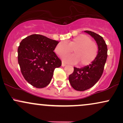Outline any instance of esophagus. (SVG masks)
I'll list each match as a JSON object with an SVG mask.
<instances>
[{"label":"esophagus","mask_w":123,"mask_h":123,"mask_svg":"<svg viewBox=\"0 0 123 123\" xmlns=\"http://www.w3.org/2000/svg\"><path fill=\"white\" fill-rule=\"evenodd\" d=\"M66 65V63H65L64 62H62V66H65Z\"/></svg>","instance_id":"1"}]
</instances>
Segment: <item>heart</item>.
I'll use <instances>...</instances> for the list:
<instances>
[{"mask_svg":"<svg viewBox=\"0 0 123 123\" xmlns=\"http://www.w3.org/2000/svg\"><path fill=\"white\" fill-rule=\"evenodd\" d=\"M74 54L63 57L65 62L71 64L80 63V66L90 65L95 60L98 53L97 44L86 35H80L73 38L68 43L60 42L55 48V52L60 56L70 53Z\"/></svg>","mask_w":123,"mask_h":123,"instance_id":"b5f03b06","label":"heart"}]
</instances>
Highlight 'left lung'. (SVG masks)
Listing matches in <instances>:
<instances>
[{
    "instance_id": "1",
    "label": "left lung",
    "mask_w": 123,
    "mask_h": 123,
    "mask_svg": "<svg viewBox=\"0 0 123 123\" xmlns=\"http://www.w3.org/2000/svg\"><path fill=\"white\" fill-rule=\"evenodd\" d=\"M84 32L95 39L98 44V53L92 63L81 68L74 67V71L69 76V81L72 87L80 91L91 88L99 80L104 72L108 57L107 45L102 36L91 31H85Z\"/></svg>"
}]
</instances>
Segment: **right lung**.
<instances>
[{
  "label": "right lung",
  "mask_w": 123,
  "mask_h": 123,
  "mask_svg": "<svg viewBox=\"0 0 123 123\" xmlns=\"http://www.w3.org/2000/svg\"><path fill=\"white\" fill-rule=\"evenodd\" d=\"M59 42L41 35L33 34L21 42L18 61L24 77L29 84L41 88L50 84L54 71L61 61L53 51Z\"/></svg>",
  "instance_id": "1"
}]
</instances>
